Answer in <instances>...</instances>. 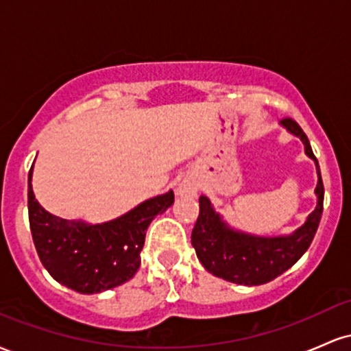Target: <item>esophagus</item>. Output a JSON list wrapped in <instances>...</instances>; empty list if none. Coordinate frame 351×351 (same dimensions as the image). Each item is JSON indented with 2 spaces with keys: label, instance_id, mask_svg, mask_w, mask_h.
<instances>
[{
  "label": "esophagus",
  "instance_id": "obj_1",
  "mask_svg": "<svg viewBox=\"0 0 351 351\" xmlns=\"http://www.w3.org/2000/svg\"><path fill=\"white\" fill-rule=\"evenodd\" d=\"M189 189H191V188H189L188 184L181 183L180 188H178V195H186V193H189Z\"/></svg>",
  "mask_w": 351,
  "mask_h": 351
}]
</instances>
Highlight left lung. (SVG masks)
I'll return each instance as SVG.
<instances>
[{
	"label": "left lung",
	"instance_id": "1",
	"mask_svg": "<svg viewBox=\"0 0 351 351\" xmlns=\"http://www.w3.org/2000/svg\"><path fill=\"white\" fill-rule=\"evenodd\" d=\"M280 123L292 135L299 136L305 145L307 156L317 165V206L310 213L307 221L292 234L263 237L245 234L229 228L219 213L215 211L211 201L206 196H201L199 216L193 228L191 244L204 269L228 282L241 285H261L274 280L280 274L289 271L304 256L320 224L324 211V183L318 162L300 125L292 119H284Z\"/></svg>",
	"mask_w": 351,
	"mask_h": 351
}]
</instances>
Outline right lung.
Returning a JSON list of instances; mask_svg holds the SVG:
<instances>
[{"instance_id":"obj_1","label":"right lung","mask_w":351,"mask_h":351,"mask_svg":"<svg viewBox=\"0 0 351 351\" xmlns=\"http://www.w3.org/2000/svg\"><path fill=\"white\" fill-rule=\"evenodd\" d=\"M33 167L27 176L29 226L39 259L54 280L79 293H99L130 280L153 217L175 201L173 191L155 196L102 224L67 221L46 211L34 198Z\"/></svg>"}]
</instances>
